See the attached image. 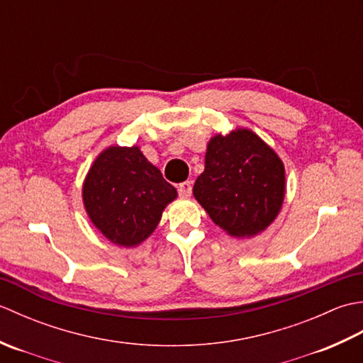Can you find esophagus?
I'll list each match as a JSON object with an SVG mask.
<instances>
[{
  "label": "esophagus",
  "instance_id": "esophagus-1",
  "mask_svg": "<svg viewBox=\"0 0 363 363\" xmlns=\"http://www.w3.org/2000/svg\"><path fill=\"white\" fill-rule=\"evenodd\" d=\"M177 191H179V195L182 198H189L191 195V182L186 181V182L179 184V186H177Z\"/></svg>",
  "mask_w": 363,
  "mask_h": 363
}]
</instances>
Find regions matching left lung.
<instances>
[{"label":"left lung","instance_id":"8db88e82","mask_svg":"<svg viewBox=\"0 0 363 363\" xmlns=\"http://www.w3.org/2000/svg\"><path fill=\"white\" fill-rule=\"evenodd\" d=\"M194 196L215 225L233 237L265 230L285 196V169L273 148L250 129L217 134L207 143L206 167Z\"/></svg>","mask_w":363,"mask_h":363}]
</instances>
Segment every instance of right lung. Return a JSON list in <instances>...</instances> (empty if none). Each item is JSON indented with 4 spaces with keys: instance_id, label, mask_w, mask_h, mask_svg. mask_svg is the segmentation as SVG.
<instances>
[{
    "instance_id": "1",
    "label": "right lung",
    "mask_w": 363,
    "mask_h": 363,
    "mask_svg": "<svg viewBox=\"0 0 363 363\" xmlns=\"http://www.w3.org/2000/svg\"><path fill=\"white\" fill-rule=\"evenodd\" d=\"M177 196L138 146H109L91 164L82 201L94 226L118 246H137L157 228Z\"/></svg>"
}]
</instances>
